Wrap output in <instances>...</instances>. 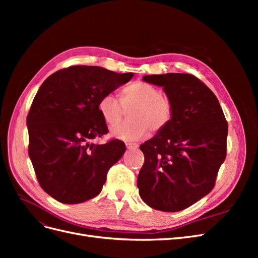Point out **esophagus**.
I'll return each mask as SVG.
<instances>
[{
    "label": "esophagus",
    "instance_id": "34e87169",
    "mask_svg": "<svg viewBox=\"0 0 258 258\" xmlns=\"http://www.w3.org/2000/svg\"><path fill=\"white\" fill-rule=\"evenodd\" d=\"M126 146L128 150H136V148L139 147V145L137 143H129V142L126 143Z\"/></svg>",
    "mask_w": 258,
    "mask_h": 258
}]
</instances>
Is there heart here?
I'll return each instance as SVG.
<instances>
[{
  "label": "heart",
  "mask_w": 258,
  "mask_h": 258,
  "mask_svg": "<svg viewBox=\"0 0 258 258\" xmlns=\"http://www.w3.org/2000/svg\"><path fill=\"white\" fill-rule=\"evenodd\" d=\"M128 113L130 121L120 124L113 130V136L124 141H137L146 136L150 130L152 134H159L172 120L174 107L169 96L161 90L145 82H134L122 88L119 100L107 93L100 98L98 110L106 126L113 129L118 126Z\"/></svg>",
  "instance_id": "b5f03b06"
}]
</instances>
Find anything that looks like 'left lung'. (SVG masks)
I'll list each match as a JSON object with an SVG mask.
<instances>
[{
    "label": "left lung",
    "instance_id": "obj_1",
    "mask_svg": "<svg viewBox=\"0 0 258 258\" xmlns=\"http://www.w3.org/2000/svg\"><path fill=\"white\" fill-rule=\"evenodd\" d=\"M143 81L163 87L174 112L167 128L140 145L139 194L153 209L177 212L214 188L227 153L228 123L216 96L192 74L145 75Z\"/></svg>",
    "mask_w": 258,
    "mask_h": 258
}]
</instances>
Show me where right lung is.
I'll use <instances>...</instances> for the list:
<instances>
[{"mask_svg": "<svg viewBox=\"0 0 258 258\" xmlns=\"http://www.w3.org/2000/svg\"><path fill=\"white\" fill-rule=\"evenodd\" d=\"M118 74L91 66H71L45 80L27 116L29 156L38 184L62 204L98 196L108 170L126 151L118 139L95 144L108 132L98 110L100 98L128 83Z\"/></svg>", "mask_w": 258, "mask_h": 258, "instance_id": "1", "label": "right lung"}]
</instances>
